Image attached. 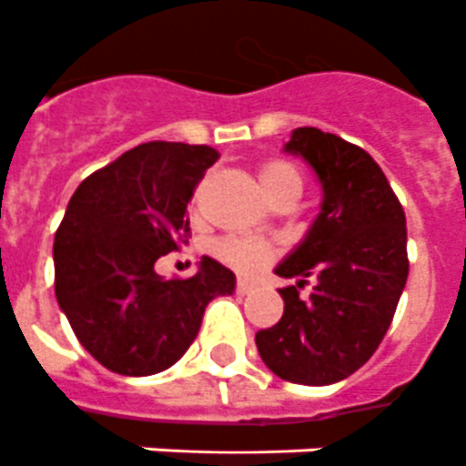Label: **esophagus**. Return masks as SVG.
I'll use <instances>...</instances> for the list:
<instances>
[{"instance_id": "34e87169", "label": "esophagus", "mask_w": 466, "mask_h": 466, "mask_svg": "<svg viewBox=\"0 0 466 466\" xmlns=\"http://www.w3.org/2000/svg\"><path fill=\"white\" fill-rule=\"evenodd\" d=\"M236 291L240 293V296H248V293L255 291V284H252V281H245V279H238Z\"/></svg>"}]
</instances>
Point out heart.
Returning <instances> with one entry per match:
<instances>
[{"instance_id": "obj_1", "label": "heart", "mask_w": 466, "mask_h": 466, "mask_svg": "<svg viewBox=\"0 0 466 466\" xmlns=\"http://www.w3.org/2000/svg\"><path fill=\"white\" fill-rule=\"evenodd\" d=\"M259 185L264 195L271 202H277L281 197H296L303 192V177L296 170V166L284 158H267L257 170ZM216 257L243 274H257L264 267H269L277 257V250L269 243H264L259 238H223L214 245Z\"/></svg>"}]
</instances>
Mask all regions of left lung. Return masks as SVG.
I'll return each instance as SVG.
<instances>
[{
	"instance_id": "1",
	"label": "left lung",
	"mask_w": 466,
	"mask_h": 466,
	"mask_svg": "<svg viewBox=\"0 0 466 466\" xmlns=\"http://www.w3.org/2000/svg\"><path fill=\"white\" fill-rule=\"evenodd\" d=\"M286 151L322 182V211L303 245L277 267L284 315L255 334L271 373L298 385H332L356 373L392 325L409 277L407 216L368 151L337 134L293 129ZM316 281L311 296L299 289Z\"/></svg>"
}]
</instances>
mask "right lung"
Returning <instances> with one entry per match:
<instances>
[{"label":"right lung","instance_id":"right-lung-1","mask_svg":"<svg viewBox=\"0 0 466 466\" xmlns=\"http://www.w3.org/2000/svg\"><path fill=\"white\" fill-rule=\"evenodd\" d=\"M216 161L204 144L148 141L88 175L69 199L55 233V296L107 370L139 378L170 368L211 298L236 289L233 271L211 257L189 279L166 281L154 269L187 245V204Z\"/></svg>","mask_w":466,"mask_h":466}]
</instances>
